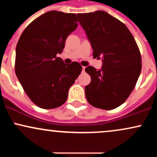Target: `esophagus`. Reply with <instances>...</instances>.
<instances>
[{"label": "esophagus", "mask_w": 157, "mask_h": 157, "mask_svg": "<svg viewBox=\"0 0 157 157\" xmlns=\"http://www.w3.org/2000/svg\"><path fill=\"white\" fill-rule=\"evenodd\" d=\"M85 68H86V67H85V66H82V71H85Z\"/></svg>", "instance_id": "obj_1"}]
</instances>
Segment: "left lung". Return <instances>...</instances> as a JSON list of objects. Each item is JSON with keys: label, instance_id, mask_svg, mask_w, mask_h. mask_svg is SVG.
I'll return each mask as SVG.
<instances>
[{"label": "left lung", "instance_id": "obj_1", "mask_svg": "<svg viewBox=\"0 0 157 157\" xmlns=\"http://www.w3.org/2000/svg\"><path fill=\"white\" fill-rule=\"evenodd\" d=\"M93 49L102 59L100 70L86 68L91 82L85 87L87 101L94 107L111 110L121 105L134 90L142 69L137 44L127 26L104 11L77 14Z\"/></svg>", "mask_w": 157, "mask_h": 157}]
</instances>
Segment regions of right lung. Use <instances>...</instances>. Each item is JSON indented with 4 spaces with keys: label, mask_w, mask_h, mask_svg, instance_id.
Segmentation results:
<instances>
[{
    "label": "right lung",
    "mask_w": 157,
    "mask_h": 157,
    "mask_svg": "<svg viewBox=\"0 0 157 157\" xmlns=\"http://www.w3.org/2000/svg\"><path fill=\"white\" fill-rule=\"evenodd\" d=\"M77 22L75 14L47 12L25 29L17 42L15 74L30 100L41 109L65 103L82 71L79 63L68 65L57 57L68 35L76 29Z\"/></svg>",
    "instance_id": "obj_1"
}]
</instances>
